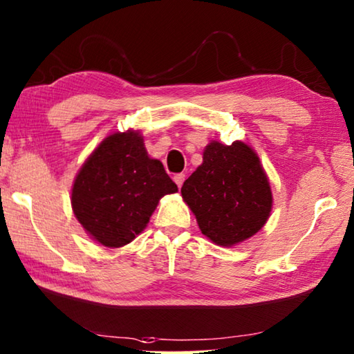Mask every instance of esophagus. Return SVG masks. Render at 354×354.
<instances>
[{
    "label": "esophagus",
    "mask_w": 354,
    "mask_h": 354,
    "mask_svg": "<svg viewBox=\"0 0 354 354\" xmlns=\"http://www.w3.org/2000/svg\"><path fill=\"white\" fill-rule=\"evenodd\" d=\"M184 179H185V175H184V173H176V175L173 176V181L176 183L178 187H181V185L184 184Z\"/></svg>",
    "instance_id": "esophagus-1"
}]
</instances>
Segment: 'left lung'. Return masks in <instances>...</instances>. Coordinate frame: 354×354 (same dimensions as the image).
<instances>
[{
    "instance_id": "8db88e82",
    "label": "left lung",
    "mask_w": 354,
    "mask_h": 354,
    "mask_svg": "<svg viewBox=\"0 0 354 354\" xmlns=\"http://www.w3.org/2000/svg\"><path fill=\"white\" fill-rule=\"evenodd\" d=\"M201 232L220 246H234L259 232L272 207L265 170L243 142L205 147L203 164L181 187Z\"/></svg>"
}]
</instances>
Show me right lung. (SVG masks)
Wrapping results in <instances>:
<instances>
[{
    "mask_svg": "<svg viewBox=\"0 0 354 354\" xmlns=\"http://www.w3.org/2000/svg\"><path fill=\"white\" fill-rule=\"evenodd\" d=\"M175 192L178 185L160 160L147 155L139 133H114L83 164L71 203L95 241L120 248L142 232L159 199Z\"/></svg>",
    "mask_w": 354,
    "mask_h": 354,
    "instance_id": "right-lung-1",
    "label": "right lung"
}]
</instances>
